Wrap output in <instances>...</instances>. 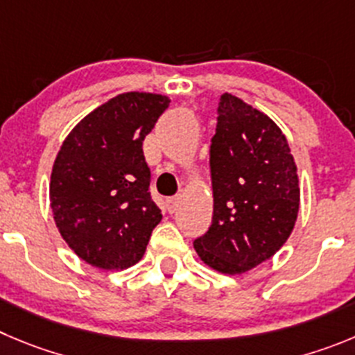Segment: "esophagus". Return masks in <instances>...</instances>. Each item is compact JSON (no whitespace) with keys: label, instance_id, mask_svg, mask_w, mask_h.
<instances>
[{"label":"esophagus","instance_id":"esophagus-1","mask_svg":"<svg viewBox=\"0 0 355 355\" xmlns=\"http://www.w3.org/2000/svg\"><path fill=\"white\" fill-rule=\"evenodd\" d=\"M178 207V198H170V200H166V210L170 211V214H173L175 210H177Z\"/></svg>","mask_w":355,"mask_h":355}]
</instances>
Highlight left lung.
<instances>
[{"label":"left lung","mask_w":355,"mask_h":355,"mask_svg":"<svg viewBox=\"0 0 355 355\" xmlns=\"http://www.w3.org/2000/svg\"><path fill=\"white\" fill-rule=\"evenodd\" d=\"M214 217L194 250L211 270L241 275L273 257L300 211V180L286 135L236 96H220L210 147Z\"/></svg>","instance_id":"1"}]
</instances>
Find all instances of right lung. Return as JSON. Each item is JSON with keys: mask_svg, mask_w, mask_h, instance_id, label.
<instances>
[{"mask_svg": "<svg viewBox=\"0 0 355 355\" xmlns=\"http://www.w3.org/2000/svg\"><path fill=\"white\" fill-rule=\"evenodd\" d=\"M170 98L122 92L69 131L51 175V208L62 240L99 270H125L144 257L161 210L150 200L145 137Z\"/></svg>", "mask_w": 355, "mask_h": 355, "instance_id": "add662e5", "label": "right lung"}]
</instances>
